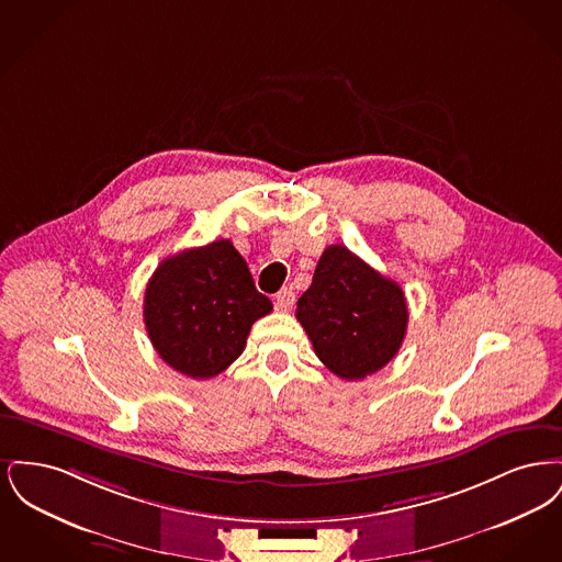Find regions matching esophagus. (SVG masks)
<instances>
[{
    "instance_id": "obj_1",
    "label": "esophagus",
    "mask_w": 562,
    "mask_h": 562,
    "mask_svg": "<svg viewBox=\"0 0 562 562\" xmlns=\"http://www.w3.org/2000/svg\"><path fill=\"white\" fill-rule=\"evenodd\" d=\"M273 303H276V307H278L280 312H289L294 303L293 289H282L280 293L276 294Z\"/></svg>"
}]
</instances>
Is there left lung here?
<instances>
[{
  "label": "left lung",
  "mask_w": 562,
  "mask_h": 562,
  "mask_svg": "<svg viewBox=\"0 0 562 562\" xmlns=\"http://www.w3.org/2000/svg\"><path fill=\"white\" fill-rule=\"evenodd\" d=\"M296 321L330 373L358 381L398 353L408 310L398 282L333 244L322 252L312 286L296 301Z\"/></svg>",
  "instance_id": "1"
}]
</instances>
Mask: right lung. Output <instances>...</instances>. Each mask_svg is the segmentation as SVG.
<instances>
[{"mask_svg": "<svg viewBox=\"0 0 562 562\" xmlns=\"http://www.w3.org/2000/svg\"><path fill=\"white\" fill-rule=\"evenodd\" d=\"M271 307L234 244L216 240L161 261L145 291L143 318L168 367L211 379L240 356L250 326Z\"/></svg>", "mask_w": 562, "mask_h": 562, "instance_id": "obj_1", "label": "right lung"}]
</instances>
